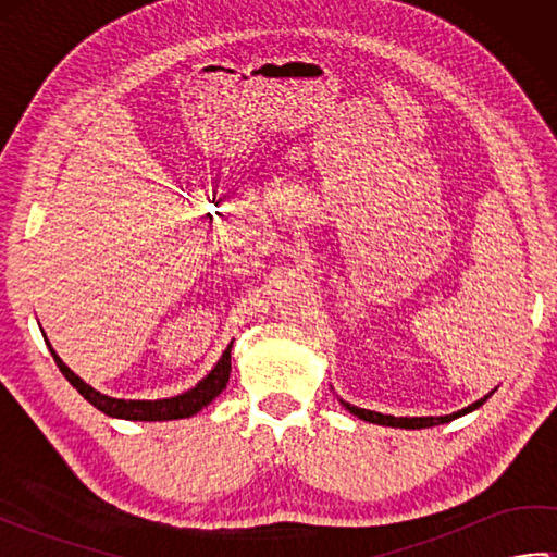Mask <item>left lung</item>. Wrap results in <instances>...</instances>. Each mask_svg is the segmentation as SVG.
Listing matches in <instances>:
<instances>
[{
	"mask_svg": "<svg viewBox=\"0 0 557 557\" xmlns=\"http://www.w3.org/2000/svg\"><path fill=\"white\" fill-rule=\"evenodd\" d=\"M495 393V389H491V393L486 397L476 399L474 405H469L465 409H459L455 413H445V417H393V413H381V411H371V409H361V407H354L349 405V401L339 399L342 407H345L347 411H351L354 417H359L361 421H369V423H377V425H389V429H409V431H417V429H431V425H441V423H447L453 419H459L465 417V413H471L474 409H479L483 401H486L491 395Z\"/></svg>",
	"mask_w": 557,
	"mask_h": 557,
	"instance_id": "1",
	"label": "left lung"
}]
</instances>
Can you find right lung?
Listing matches in <instances>:
<instances>
[{
    "label": "right lung",
    "instance_id": "1",
    "mask_svg": "<svg viewBox=\"0 0 557 557\" xmlns=\"http://www.w3.org/2000/svg\"><path fill=\"white\" fill-rule=\"evenodd\" d=\"M232 345H234V339L230 342L227 349L222 351V357L218 359L215 366H212L203 381H198L191 389H186V393H182V395L162 397V399H120V397L104 395V393H100V389L88 385L83 377H78L74 371H71L69 366L59 359V354L52 349L50 342H47V349H50L54 363L59 366V371H62L66 381L74 385L92 407L100 409L102 413H108V417L126 419V421H174V419L194 417V413L208 407L210 401L215 399L224 387H227L230 373H232Z\"/></svg>",
    "mask_w": 557,
    "mask_h": 557
}]
</instances>
